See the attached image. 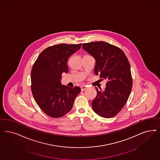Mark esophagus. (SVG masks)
Wrapping results in <instances>:
<instances>
[{
	"mask_svg": "<svg viewBox=\"0 0 160 160\" xmlns=\"http://www.w3.org/2000/svg\"><path fill=\"white\" fill-rule=\"evenodd\" d=\"M86 88H87L86 86H81V90H82V91L84 90H85V89H86Z\"/></svg>",
	"mask_w": 160,
	"mask_h": 160,
	"instance_id": "34e87169",
	"label": "esophagus"
}]
</instances>
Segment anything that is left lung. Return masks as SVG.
Listing matches in <instances>:
<instances>
[{"instance_id":"8db88e82","label":"left lung","mask_w":160,"mask_h":160,"mask_svg":"<svg viewBox=\"0 0 160 160\" xmlns=\"http://www.w3.org/2000/svg\"><path fill=\"white\" fill-rule=\"evenodd\" d=\"M82 46L96 60L95 74L108 81L103 92L96 88L93 109L105 118L116 116L126 104L132 88L131 66L127 56L119 48L104 41L84 43Z\"/></svg>"}]
</instances>
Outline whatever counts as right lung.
Listing matches in <instances>:
<instances>
[{
    "label": "right lung",
    "mask_w": 160,
    "mask_h": 160,
    "mask_svg": "<svg viewBox=\"0 0 160 160\" xmlns=\"http://www.w3.org/2000/svg\"><path fill=\"white\" fill-rule=\"evenodd\" d=\"M82 44H60L43 50L31 70V91L40 109L48 116L58 118L72 110L74 101L81 91L61 83L62 72L67 73V61L81 48Z\"/></svg>",
    "instance_id": "1"
}]
</instances>
